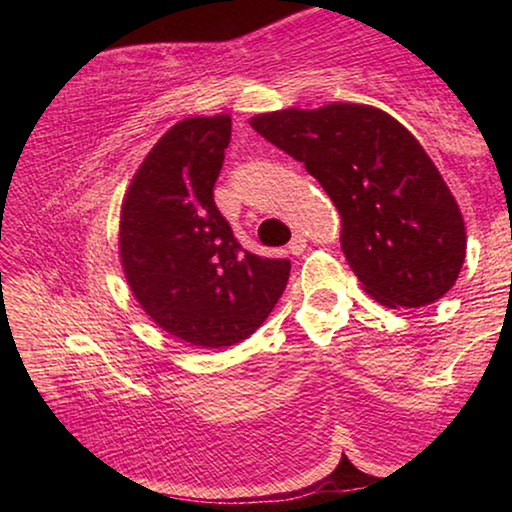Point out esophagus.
I'll return each instance as SVG.
<instances>
[{
  "mask_svg": "<svg viewBox=\"0 0 512 512\" xmlns=\"http://www.w3.org/2000/svg\"><path fill=\"white\" fill-rule=\"evenodd\" d=\"M305 248H307V239L302 237V235H296V237L291 239V244H289V253L291 255H300Z\"/></svg>",
  "mask_w": 512,
  "mask_h": 512,
  "instance_id": "1",
  "label": "esophagus"
}]
</instances>
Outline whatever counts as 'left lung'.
<instances>
[{
  "label": "left lung",
  "mask_w": 512,
  "mask_h": 512,
  "mask_svg": "<svg viewBox=\"0 0 512 512\" xmlns=\"http://www.w3.org/2000/svg\"><path fill=\"white\" fill-rule=\"evenodd\" d=\"M255 131L314 176L341 212V248L379 305L418 309L454 287L465 221L420 142L388 112L327 103L255 115Z\"/></svg>",
  "instance_id": "1"
}]
</instances>
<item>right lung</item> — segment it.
I'll return each mask as SVG.
<instances>
[{"mask_svg": "<svg viewBox=\"0 0 512 512\" xmlns=\"http://www.w3.org/2000/svg\"><path fill=\"white\" fill-rule=\"evenodd\" d=\"M230 133V115L173 124L135 171L119 216V259L135 300L164 332L210 350L248 339L291 271L289 259L241 248L216 210Z\"/></svg>", "mask_w": 512, "mask_h": 512, "instance_id": "add662e5", "label": "right lung"}]
</instances>
